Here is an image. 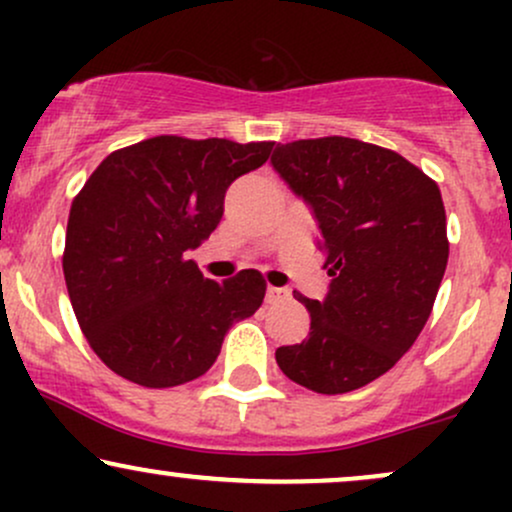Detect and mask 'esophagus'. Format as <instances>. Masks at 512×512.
<instances>
[{"label":"esophagus","mask_w":512,"mask_h":512,"mask_svg":"<svg viewBox=\"0 0 512 512\" xmlns=\"http://www.w3.org/2000/svg\"><path fill=\"white\" fill-rule=\"evenodd\" d=\"M291 298V291L284 289V286H267V303L274 305V303H284Z\"/></svg>","instance_id":"1"}]
</instances>
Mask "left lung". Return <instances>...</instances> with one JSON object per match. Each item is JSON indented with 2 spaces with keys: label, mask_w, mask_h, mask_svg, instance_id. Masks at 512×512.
<instances>
[{
  "label": "left lung",
  "mask_w": 512,
  "mask_h": 512,
  "mask_svg": "<svg viewBox=\"0 0 512 512\" xmlns=\"http://www.w3.org/2000/svg\"><path fill=\"white\" fill-rule=\"evenodd\" d=\"M272 166L313 207L332 276L325 301L293 291L308 339L279 346L293 383L344 395L373 383L424 330L450 243L436 180L383 146L349 137L279 144Z\"/></svg>",
  "instance_id": "8db88e82"
}]
</instances>
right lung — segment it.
<instances>
[{
	"instance_id": "add662e5",
	"label": "right lung",
	"mask_w": 512,
	"mask_h": 512,
	"mask_svg": "<svg viewBox=\"0 0 512 512\" xmlns=\"http://www.w3.org/2000/svg\"><path fill=\"white\" fill-rule=\"evenodd\" d=\"M274 142L144 139L110 154L69 211L62 269L86 342L113 373L175 387L214 366L236 320L260 308L257 269L204 279L187 252L211 236L223 197Z\"/></svg>"
}]
</instances>
